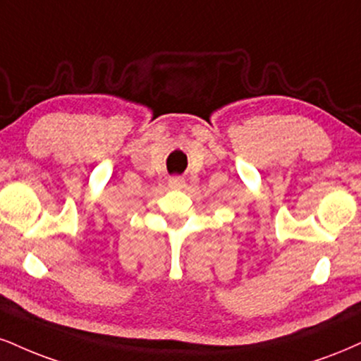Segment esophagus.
<instances>
[{
	"label": "esophagus",
	"mask_w": 361,
	"mask_h": 361,
	"mask_svg": "<svg viewBox=\"0 0 361 361\" xmlns=\"http://www.w3.org/2000/svg\"><path fill=\"white\" fill-rule=\"evenodd\" d=\"M185 185H186L185 178H181V176H171L168 180V186L171 190H181V188H185Z\"/></svg>",
	"instance_id": "1"
}]
</instances>
